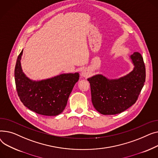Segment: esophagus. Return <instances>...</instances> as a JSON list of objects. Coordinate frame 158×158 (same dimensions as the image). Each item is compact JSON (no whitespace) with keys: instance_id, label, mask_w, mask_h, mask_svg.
I'll list each match as a JSON object with an SVG mask.
<instances>
[{"instance_id":"esophagus-1","label":"esophagus","mask_w":158,"mask_h":158,"mask_svg":"<svg viewBox=\"0 0 158 158\" xmlns=\"http://www.w3.org/2000/svg\"><path fill=\"white\" fill-rule=\"evenodd\" d=\"M89 75H90V71H89V69H83L82 71V72H81V76L83 77L87 78Z\"/></svg>"}]
</instances>
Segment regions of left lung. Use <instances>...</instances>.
I'll list each match as a JSON object with an SVG mask.
<instances>
[{
  "label": "left lung",
  "mask_w": 158,
  "mask_h": 158,
  "mask_svg": "<svg viewBox=\"0 0 158 158\" xmlns=\"http://www.w3.org/2000/svg\"><path fill=\"white\" fill-rule=\"evenodd\" d=\"M133 70L118 78L110 79L98 74L87 79L94 107L103 115L120 114L134 105L145 81V67L139 52L129 56Z\"/></svg>",
  "instance_id": "obj_1"
}]
</instances>
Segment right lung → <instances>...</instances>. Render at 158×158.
<instances>
[{
	"label": "right lung",
	"mask_w": 158,
	"mask_h": 158,
	"mask_svg": "<svg viewBox=\"0 0 158 158\" xmlns=\"http://www.w3.org/2000/svg\"><path fill=\"white\" fill-rule=\"evenodd\" d=\"M22 54L23 50L18 55L15 69L16 90L21 101L38 114L59 115L67 105L71 92L79 80V73H63L44 80H32L22 70Z\"/></svg>",
	"instance_id": "obj_1"
}]
</instances>
